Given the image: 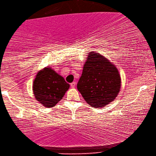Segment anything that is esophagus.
Returning a JSON list of instances; mask_svg holds the SVG:
<instances>
[{"instance_id":"obj_1","label":"esophagus","mask_w":156,"mask_h":156,"mask_svg":"<svg viewBox=\"0 0 156 156\" xmlns=\"http://www.w3.org/2000/svg\"><path fill=\"white\" fill-rule=\"evenodd\" d=\"M75 85H76V82H73L71 83V87L73 88H74L75 87Z\"/></svg>"}]
</instances>
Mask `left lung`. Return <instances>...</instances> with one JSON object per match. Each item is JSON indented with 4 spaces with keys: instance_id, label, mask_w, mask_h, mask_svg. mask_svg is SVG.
Masks as SVG:
<instances>
[{
    "instance_id": "1",
    "label": "left lung",
    "mask_w": 156,
    "mask_h": 156,
    "mask_svg": "<svg viewBox=\"0 0 156 156\" xmlns=\"http://www.w3.org/2000/svg\"><path fill=\"white\" fill-rule=\"evenodd\" d=\"M77 83V89L88 104L104 107L119 93L120 77L115 66L96 52L90 53Z\"/></svg>"
}]
</instances>
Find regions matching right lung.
Segmentation results:
<instances>
[{
    "mask_svg": "<svg viewBox=\"0 0 156 156\" xmlns=\"http://www.w3.org/2000/svg\"><path fill=\"white\" fill-rule=\"evenodd\" d=\"M69 84L51 68L44 69L37 73L33 85L36 99L44 106H55L64 96Z\"/></svg>",
    "mask_w": 156,
    "mask_h": 156,
    "instance_id": "add662e5",
    "label": "right lung"
}]
</instances>
